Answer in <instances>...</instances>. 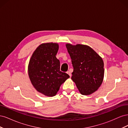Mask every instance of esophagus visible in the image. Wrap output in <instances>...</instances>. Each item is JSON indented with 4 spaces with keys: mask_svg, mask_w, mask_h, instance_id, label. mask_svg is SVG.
I'll return each instance as SVG.
<instances>
[{
    "mask_svg": "<svg viewBox=\"0 0 128 128\" xmlns=\"http://www.w3.org/2000/svg\"><path fill=\"white\" fill-rule=\"evenodd\" d=\"M67 74H68L69 75V76H70V77H71V76H72V74H71V73H70V72H69V71H68V72H67Z\"/></svg>",
    "mask_w": 128,
    "mask_h": 128,
    "instance_id": "34e87169",
    "label": "esophagus"
}]
</instances>
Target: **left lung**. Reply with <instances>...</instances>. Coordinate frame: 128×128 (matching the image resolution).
<instances>
[{"mask_svg": "<svg viewBox=\"0 0 128 128\" xmlns=\"http://www.w3.org/2000/svg\"><path fill=\"white\" fill-rule=\"evenodd\" d=\"M74 68L72 80L81 94L90 95L98 90L104 77L102 58L90 46L66 44Z\"/></svg>", "mask_w": 128, "mask_h": 128, "instance_id": "8db88e82", "label": "left lung"}]
</instances>
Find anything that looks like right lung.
<instances>
[{
	"instance_id": "add662e5",
	"label": "right lung",
	"mask_w": 128,
	"mask_h": 128,
	"mask_svg": "<svg viewBox=\"0 0 128 128\" xmlns=\"http://www.w3.org/2000/svg\"><path fill=\"white\" fill-rule=\"evenodd\" d=\"M59 44L46 42L39 45L31 56L28 75L33 86L48 96L56 94L61 84L69 76L60 70V61L56 58Z\"/></svg>"
}]
</instances>
